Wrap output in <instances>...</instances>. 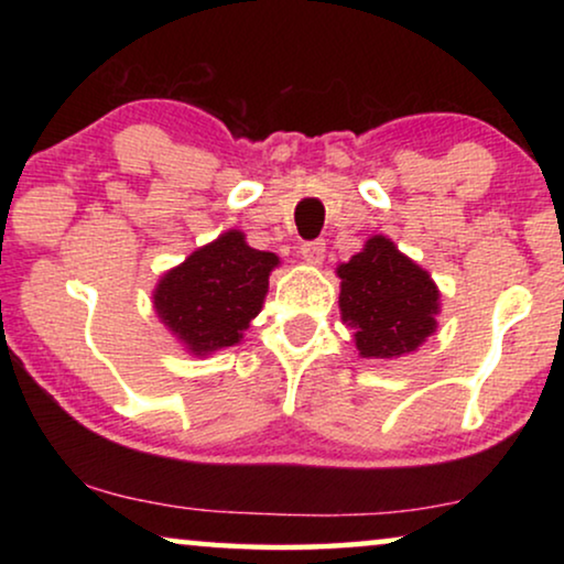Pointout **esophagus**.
Returning a JSON list of instances; mask_svg holds the SVG:
<instances>
[{"mask_svg":"<svg viewBox=\"0 0 564 564\" xmlns=\"http://www.w3.org/2000/svg\"><path fill=\"white\" fill-rule=\"evenodd\" d=\"M300 257H303L307 264H321L323 257H326V241H307L300 246Z\"/></svg>","mask_w":564,"mask_h":564,"instance_id":"34e87169","label":"esophagus"}]
</instances>
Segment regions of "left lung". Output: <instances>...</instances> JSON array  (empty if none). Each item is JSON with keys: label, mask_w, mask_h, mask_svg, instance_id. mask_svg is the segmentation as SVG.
<instances>
[{"label": "left lung", "mask_w": 564, "mask_h": 564, "mask_svg": "<svg viewBox=\"0 0 564 564\" xmlns=\"http://www.w3.org/2000/svg\"><path fill=\"white\" fill-rule=\"evenodd\" d=\"M341 280V321L361 359L413 354L436 330L442 292L421 264L388 236L367 238L365 249L336 267Z\"/></svg>", "instance_id": "left-lung-1"}]
</instances>
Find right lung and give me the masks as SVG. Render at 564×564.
Returning a JSON list of instances; mask_svg holds the SVG:
<instances>
[{
  "instance_id": "obj_1",
  "label": "right lung",
  "mask_w": 564,
  "mask_h": 564,
  "mask_svg": "<svg viewBox=\"0 0 564 564\" xmlns=\"http://www.w3.org/2000/svg\"><path fill=\"white\" fill-rule=\"evenodd\" d=\"M274 267L276 253L251 249L241 230L230 228L161 274L153 307L184 349L207 357L241 344L261 313Z\"/></svg>"
}]
</instances>
